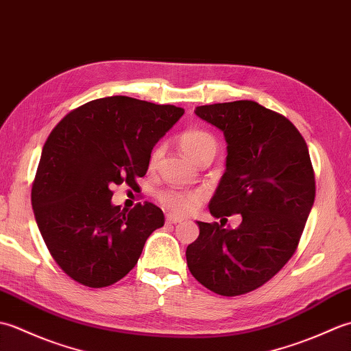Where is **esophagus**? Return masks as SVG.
<instances>
[{
  "mask_svg": "<svg viewBox=\"0 0 351 351\" xmlns=\"http://www.w3.org/2000/svg\"><path fill=\"white\" fill-rule=\"evenodd\" d=\"M184 219L182 217H176V215H167L166 221L171 223V225H176V223H181Z\"/></svg>",
  "mask_w": 351,
  "mask_h": 351,
  "instance_id": "1",
  "label": "esophagus"
}]
</instances>
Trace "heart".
Wrapping results in <instances>:
<instances>
[{
  "label": "heart",
  "instance_id": "1",
  "mask_svg": "<svg viewBox=\"0 0 351 351\" xmlns=\"http://www.w3.org/2000/svg\"><path fill=\"white\" fill-rule=\"evenodd\" d=\"M180 147L187 158L199 164L202 160L214 158L217 154L219 143L213 134L200 130L184 132L180 138ZM162 155V147H155L149 156V166L155 167ZM158 200L162 206L175 214H189L195 211L202 202V195L197 191H162Z\"/></svg>",
  "mask_w": 351,
  "mask_h": 351
}]
</instances>
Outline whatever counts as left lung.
Segmentation results:
<instances>
[{
  "mask_svg": "<svg viewBox=\"0 0 351 351\" xmlns=\"http://www.w3.org/2000/svg\"><path fill=\"white\" fill-rule=\"evenodd\" d=\"M195 113L223 131L226 171L210 202L215 219L241 214L237 229L197 221L185 256L213 293L234 297L264 285L299 245L315 199L308 145L285 116L255 101L200 106Z\"/></svg>",
  "mask_w": 351,
  "mask_h": 351,
  "instance_id": "obj_1",
  "label": "left lung"
}]
</instances>
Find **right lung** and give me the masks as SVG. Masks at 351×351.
Segmentation results:
<instances>
[{
    "label": "right lung",
    "instance_id": "1",
    "mask_svg": "<svg viewBox=\"0 0 351 351\" xmlns=\"http://www.w3.org/2000/svg\"><path fill=\"white\" fill-rule=\"evenodd\" d=\"M182 114L181 107L108 96L72 110L45 141L32 189L34 217L51 256L81 285L121 280L164 225L151 202L114 206L111 187L138 189L155 143Z\"/></svg>",
    "mask_w": 351,
    "mask_h": 351
}]
</instances>
